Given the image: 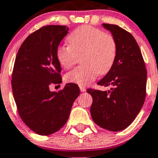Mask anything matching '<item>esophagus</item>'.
Segmentation results:
<instances>
[{
	"mask_svg": "<svg viewBox=\"0 0 158 158\" xmlns=\"http://www.w3.org/2000/svg\"><path fill=\"white\" fill-rule=\"evenodd\" d=\"M79 89H80V91L83 92H86V88L85 87H83V86H79Z\"/></svg>",
	"mask_w": 158,
	"mask_h": 158,
	"instance_id": "esophagus-1",
	"label": "esophagus"
}]
</instances>
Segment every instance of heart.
<instances>
[{
  "label": "heart",
  "mask_w": 158,
  "mask_h": 158,
  "mask_svg": "<svg viewBox=\"0 0 158 158\" xmlns=\"http://www.w3.org/2000/svg\"><path fill=\"white\" fill-rule=\"evenodd\" d=\"M68 46H58L56 59L63 69H70L81 55L83 66L68 72V83L88 85L98 75L108 74L114 64L117 44L114 38L99 28L84 25L76 28L66 38Z\"/></svg>",
  "instance_id": "heart-1"
}]
</instances>
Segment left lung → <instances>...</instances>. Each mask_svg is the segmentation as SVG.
<instances>
[{"instance_id": "8db88e82", "label": "left lung", "mask_w": 158, "mask_h": 158, "mask_svg": "<svg viewBox=\"0 0 158 158\" xmlns=\"http://www.w3.org/2000/svg\"><path fill=\"white\" fill-rule=\"evenodd\" d=\"M117 44L114 66L97 84L109 91L88 89L92 97L91 115L95 123L111 131L124 130L136 118L146 97L147 70L132 35L114 24H102Z\"/></svg>"}]
</instances>
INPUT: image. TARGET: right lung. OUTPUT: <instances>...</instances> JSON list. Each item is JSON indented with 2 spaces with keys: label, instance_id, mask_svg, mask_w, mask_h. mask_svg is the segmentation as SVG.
I'll list each match as a JSON object with an SVG mask.
<instances>
[{
  "label": "right lung",
  "instance_id": "right-lung-1",
  "mask_svg": "<svg viewBox=\"0 0 158 158\" xmlns=\"http://www.w3.org/2000/svg\"><path fill=\"white\" fill-rule=\"evenodd\" d=\"M68 31L66 26H44L24 40L15 58L12 90L17 108L24 123L41 135L53 134L66 124L80 92L71 83L58 92L49 89L61 82L56 50Z\"/></svg>",
  "mask_w": 158,
  "mask_h": 158
}]
</instances>
